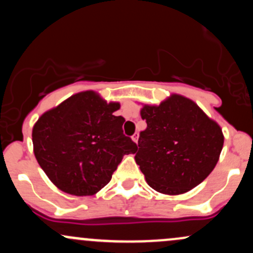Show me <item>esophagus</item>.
Masks as SVG:
<instances>
[{
	"label": "esophagus",
	"instance_id": "obj_1",
	"mask_svg": "<svg viewBox=\"0 0 253 253\" xmlns=\"http://www.w3.org/2000/svg\"><path fill=\"white\" fill-rule=\"evenodd\" d=\"M138 139H139V133H138V132H135L134 134L132 135V140L134 141V143H138Z\"/></svg>",
	"mask_w": 253,
	"mask_h": 253
}]
</instances>
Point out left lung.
<instances>
[{
  "mask_svg": "<svg viewBox=\"0 0 253 253\" xmlns=\"http://www.w3.org/2000/svg\"><path fill=\"white\" fill-rule=\"evenodd\" d=\"M140 115L148 127L140 132L134 158L150 187L175 196L211 173L223 133L193 101L174 93L160 105L145 104Z\"/></svg>",
  "mask_w": 253,
  "mask_h": 253,
  "instance_id": "1",
  "label": "left lung"
}]
</instances>
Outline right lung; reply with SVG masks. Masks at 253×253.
Masks as SVG:
<instances>
[{
	"label": "right lung",
	"mask_w": 253,
	"mask_h": 253,
	"mask_svg": "<svg viewBox=\"0 0 253 253\" xmlns=\"http://www.w3.org/2000/svg\"><path fill=\"white\" fill-rule=\"evenodd\" d=\"M120 103H107L95 91L76 93L38 119L33 152L50 181L73 196H92L112 179L125 155L137 145L113 115Z\"/></svg>",
	"instance_id": "1"
}]
</instances>
